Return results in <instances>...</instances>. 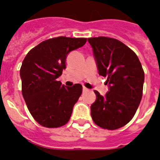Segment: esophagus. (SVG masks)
I'll use <instances>...</instances> for the list:
<instances>
[{"label": "esophagus", "mask_w": 160, "mask_h": 160, "mask_svg": "<svg viewBox=\"0 0 160 160\" xmlns=\"http://www.w3.org/2000/svg\"><path fill=\"white\" fill-rule=\"evenodd\" d=\"M88 89L86 87H85V86H84V87H83V91H88Z\"/></svg>", "instance_id": "esophagus-1"}]
</instances>
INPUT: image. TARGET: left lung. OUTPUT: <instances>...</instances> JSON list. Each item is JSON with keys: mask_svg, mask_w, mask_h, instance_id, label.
Instances as JSON below:
<instances>
[{"mask_svg": "<svg viewBox=\"0 0 160 160\" xmlns=\"http://www.w3.org/2000/svg\"><path fill=\"white\" fill-rule=\"evenodd\" d=\"M92 46L99 74L107 77L105 96L95 90L90 106L93 121L114 130L128 124L136 113L143 95L144 72L139 58L116 39L100 36L88 39Z\"/></svg>", "mask_w": 160, "mask_h": 160, "instance_id": "left-lung-1", "label": "left lung"}]
</instances>
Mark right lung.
Listing matches in <instances>:
<instances>
[{
  "mask_svg": "<svg viewBox=\"0 0 160 160\" xmlns=\"http://www.w3.org/2000/svg\"><path fill=\"white\" fill-rule=\"evenodd\" d=\"M86 41L65 36L49 39L31 49L24 59L20 70L22 95L32 117L42 126L58 128L70 120L82 85L65 87L56 79L66 68L68 54Z\"/></svg>",
  "mask_w": 160,
  "mask_h": 160,
  "instance_id": "obj_1",
  "label": "right lung"
}]
</instances>
